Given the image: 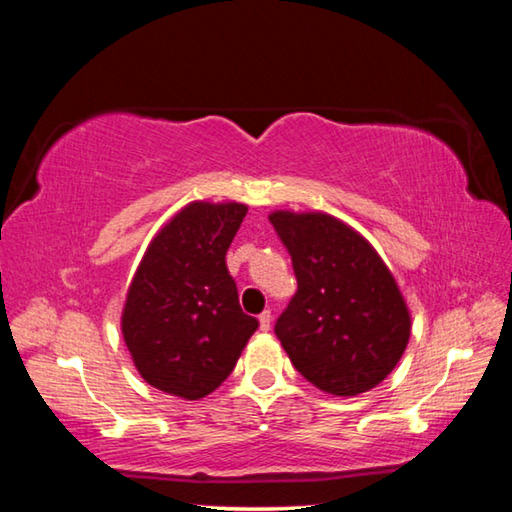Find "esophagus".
Returning <instances> with one entry per match:
<instances>
[{"instance_id": "esophagus-1", "label": "esophagus", "mask_w": 512, "mask_h": 512, "mask_svg": "<svg viewBox=\"0 0 512 512\" xmlns=\"http://www.w3.org/2000/svg\"><path fill=\"white\" fill-rule=\"evenodd\" d=\"M271 323H273V314L271 311H262V314H259V327L264 329V332H268V329H271Z\"/></svg>"}]
</instances>
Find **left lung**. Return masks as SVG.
<instances>
[{"label":"left lung","instance_id":"obj_1","mask_svg":"<svg viewBox=\"0 0 512 512\" xmlns=\"http://www.w3.org/2000/svg\"><path fill=\"white\" fill-rule=\"evenodd\" d=\"M298 291L275 323L296 370L320 391L352 397L402 359L411 316L395 277L366 239L327 214L275 212Z\"/></svg>","mask_w":512,"mask_h":512}]
</instances>
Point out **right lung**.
Listing matches in <instances>:
<instances>
[{
	"mask_svg": "<svg viewBox=\"0 0 512 512\" xmlns=\"http://www.w3.org/2000/svg\"><path fill=\"white\" fill-rule=\"evenodd\" d=\"M248 212L192 203L158 232L128 289L121 332L140 375L198 400L219 388L259 327L241 311L225 253Z\"/></svg>",
	"mask_w": 512,
	"mask_h": 512,
	"instance_id": "obj_1",
	"label": "right lung"
}]
</instances>
